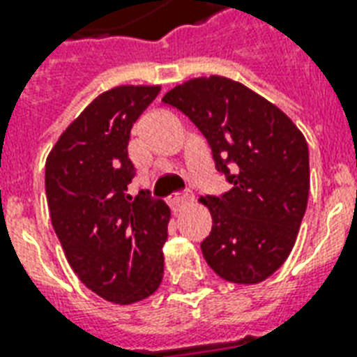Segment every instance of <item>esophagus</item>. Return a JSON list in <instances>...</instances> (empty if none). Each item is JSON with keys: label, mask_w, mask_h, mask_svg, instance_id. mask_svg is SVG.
<instances>
[{"label": "esophagus", "mask_w": 357, "mask_h": 357, "mask_svg": "<svg viewBox=\"0 0 357 357\" xmlns=\"http://www.w3.org/2000/svg\"><path fill=\"white\" fill-rule=\"evenodd\" d=\"M190 200H192V195H189V192H178V195H172L168 198V202H170V206L174 209H178V207H181L183 204H187Z\"/></svg>", "instance_id": "esophagus-1"}]
</instances>
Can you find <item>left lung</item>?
<instances>
[{"mask_svg":"<svg viewBox=\"0 0 357 357\" xmlns=\"http://www.w3.org/2000/svg\"><path fill=\"white\" fill-rule=\"evenodd\" d=\"M162 102L200 129L231 185L224 195L200 198L213 218L202 243L207 265L226 282H263L291 254L307 207L304 135L276 105L220 75L185 81Z\"/></svg>","mask_w":357,"mask_h":357,"instance_id":"8db88e82","label":"left lung"}]
</instances>
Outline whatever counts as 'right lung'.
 <instances>
[{
  "label": "right lung",
  "mask_w": 357,
  "mask_h": 357,
  "mask_svg": "<svg viewBox=\"0 0 357 357\" xmlns=\"http://www.w3.org/2000/svg\"><path fill=\"white\" fill-rule=\"evenodd\" d=\"M161 86L122 85L103 92L70 123L46 159L52 224L70 266L98 296L135 304L161 285L170 209L128 185L131 128Z\"/></svg>",
  "instance_id": "1"
}]
</instances>
